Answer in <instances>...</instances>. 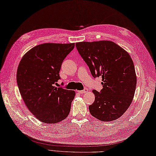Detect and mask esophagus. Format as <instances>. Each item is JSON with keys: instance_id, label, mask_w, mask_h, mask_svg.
<instances>
[{"instance_id": "34e87169", "label": "esophagus", "mask_w": 156, "mask_h": 156, "mask_svg": "<svg viewBox=\"0 0 156 156\" xmlns=\"http://www.w3.org/2000/svg\"><path fill=\"white\" fill-rule=\"evenodd\" d=\"M77 92H78L79 93H80V94L86 93L88 92V89H85L84 90H77Z\"/></svg>"}]
</instances>
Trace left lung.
Masks as SVG:
<instances>
[{"label": "left lung", "instance_id": "1", "mask_svg": "<svg viewBox=\"0 0 156 156\" xmlns=\"http://www.w3.org/2000/svg\"><path fill=\"white\" fill-rule=\"evenodd\" d=\"M75 45L93 77L102 76L101 92L93 90L95 99L89 107L90 115L104 122L118 119L130 107L136 90L137 79L130 55L112 41Z\"/></svg>", "mask_w": 156, "mask_h": 156}]
</instances>
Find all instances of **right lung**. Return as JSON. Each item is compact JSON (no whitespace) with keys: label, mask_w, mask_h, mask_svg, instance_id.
Listing matches in <instances>:
<instances>
[{"label":"right lung","mask_w":156,"mask_h":156,"mask_svg":"<svg viewBox=\"0 0 156 156\" xmlns=\"http://www.w3.org/2000/svg\"><path fill=\"white\" fill-rule=\"evenodd\" d=\"M74 47V43L37 45L19 63L16 80L22 99L30 112L44 123H58L69 115L75 92L54 84L60 79L63 59Z\"/></svg>","instance_id":"obj_1"}]
</instances>
